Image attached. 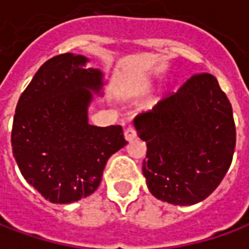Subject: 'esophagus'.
I'll return each instance as SVG.
<instances>
[{
  "instance_id": "34e87169",
  "label": "esophagus",
  "mask_w": 249,
  "mask_h": 249,
  "mask_svg": "<svg viewBox=\"0 0 249 249\" xmlns=\"http://www.w3.org/2000/svg\"><path fill=\"white\" fill-rule=\"evenodd\" d=\"M124 136H125V139H126V141H133L137 137V133H136V130L133 126H129V128H126L124 132Z\"/></svg>"
}]
</instances>
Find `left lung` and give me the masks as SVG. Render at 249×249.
<instances>
[{
  "label": "left lung",
  "instance_id": "1",
  "mask_svg": "<svg viewBox=\"0 0 249 249\" xmlns=\"http://www.w3.org/2000/svg\"><path fill=\"white\" fill-rule=\"evenodd\" d=\"M146 142L149 192L173 205H193L219 187L236 145L232 107L212 74H195L151 112L135 119Z\"/></svg>",
  "mask_w": 249,
  "mask_h": 249
}]
</instances>
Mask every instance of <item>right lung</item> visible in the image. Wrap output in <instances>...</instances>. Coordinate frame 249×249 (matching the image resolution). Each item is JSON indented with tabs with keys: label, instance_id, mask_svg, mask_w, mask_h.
I'll return each instance as SVG.
<instances>
[{
	"label": "right lung",
	"instance_id": "1",
	"mask_svg": "<svg viewBox=\"0 0 249 249\" xmlns=\"http://www.w3.org/2000/svg\"><path fill=\"white\" fill-rule=\"evenodd\" d=\"M85 56L65 53L48 60L16 108L13 156L24 178L51 203L69 204L92 195L113 153L124 148L120 125L88 123L94 94H103V71Z\"/></svg>",
	"mask_w": 249,
	"mask_h": 249
}]
</instances>
